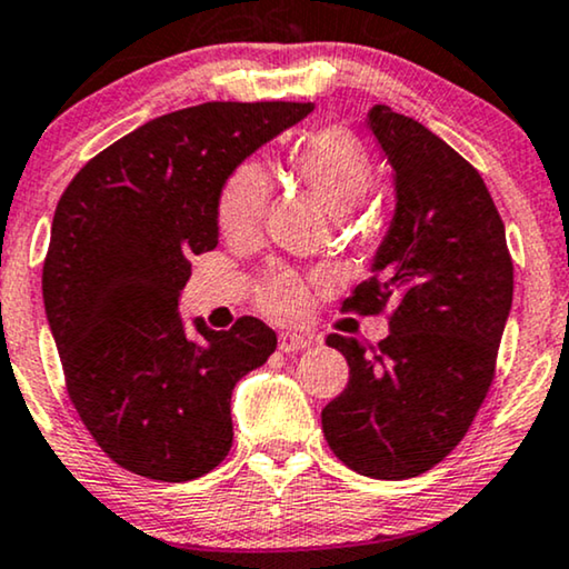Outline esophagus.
Masks as SVG:
<instances>
[{"label": "esophagus", "instance_id": "obj_1", "mask_svg": "<svg viewBox=\"0 0 569 569\" xmlns=\"http://www.w3.org/2000/svg\"><path fill=\"white\" fill-rule=\"evenodd\" d=\"M309 343H312V341H309L307 336L289 333V330H286V333H280V336H278V347H280V351H286V355H293V351L307 349Z\"/></svg>", "mask_w": 569, "mask_h": 569}]
</instances>
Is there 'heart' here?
<instances>
[{
  "mask_svg": "<svg viewBox=\"0 0 569 569\" xmlns=\"http://www.w3.org/2000/svg\"><path fill=\"white\" fill-rule=\"evenodd\" d=\"M286 164L330 212H349L368 197L372 160L355 133L320 128L293 143ZM270 183L260 164H239L222 183L218 197V228L228 241H249L260 228ZM312 283L291 268H272L257 283L260 312L276 320H297L307 312Z\"/></svg>",
  "mask_w": 569,
  "mask_h": 569,
  "instance_id": "b5f03b06",
  "label": "heart"
}]
</instances>
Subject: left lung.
<instances>
[{
	"mask_svg": "<svg viewBox=\"0 0 569 569\" xmlns=\"http://www.w3.org/2000/svg\"><path fill=\"white\" fill-rule=\"evenodd\" d=\"M393 168L397 212L343 312H388L378 347L330 333L349 383L322 409L333 455L359 476H422L462 441L488 388L512 309L505 222L480 172L407 114L368 112ZM371 351L368 352L367 349Z\"/></svg>",
	"mask_w": 569,
	"mask_h": 569,
	"instance_id": "left-lung-1",
	"label": "left lung"
}]
</instances>
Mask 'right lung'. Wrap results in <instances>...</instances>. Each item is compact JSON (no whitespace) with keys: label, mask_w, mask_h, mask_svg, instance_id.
Segmentation results:
<instances>
[{"label":"right lung","mask_w":569,"mask_h":569,"mask_svg":"<svg viewBox=\"0 0 569 569\" xmlns=\"http://www.w3.org/2000/svg\"><path fill=\"white\" fill-rule=\"evenodd\" d=\"M312 102H207L162 114L76 172L57 201L44 309L78 417L112 462L183 483L226 459L233 386L276 351V330L193 320L178 297L191 254L218 247L222 183Z\"/></svg>","instance_id":"right-lung-1"}]
</instances>
